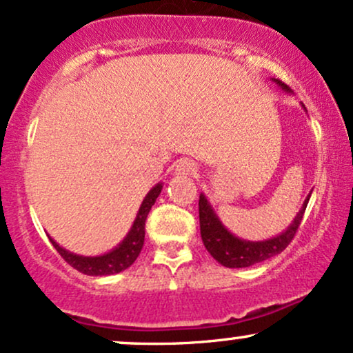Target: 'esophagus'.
Segmentation results:
<instances>
[{
  "mask_svg": "<svg viewBox=\"0 0 353 353\" xmlns=\"http://www.w3.org/2000/svg\"><path fill=\"white\" fill-rule=\"evenodd\" d=\"M176 171H177V174H181V176H195L199 169H197V164H195L192 159L185 158V159L179 161Z\"/></svg>",
  "mask_w": 353,
  "mask_h": 353,
  "instance_id": "obj_1",
  "label": "esophagus"
}]
</instances>
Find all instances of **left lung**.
Segmentation results:
<instances>
[{
	"label": "left lung",
	"instance_id": "obj_1",
	"mask_svg": "<svg viewBox=\"0 0 353 353\" xmlns=\"http://www.w3.org/2000/svg\"><path fill=\"white\" fill-rule=\"evenodd\" d=\"M276 83L284 88V90H290L288 85L279 82V80H276ZM309 197L311 195H307V199L303 203V209L296 215L291 227H288V230L281 233V235L265 241H245L236 239L235 235H232L223 227L217 215L214 214L210 203L207 202L205 195L201 194V197H199V222H201V235L203 245H205L207 252L220 265L227 266V268H246V266H252L254 263L268 260L274 254L281 253L294 239L296 232H298L299 225L303 222Z\"/></svg>",
	"mask_w": 353,
	"mask_h": 353
}]
</instances>
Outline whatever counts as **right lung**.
Returning <instances> with one entry per match:
<instances>
[{
  "mask_svg": "<svg viewBox=\"0 0 353 353\" xmlns=\"http://www.w3.org/2000/svg\"><path fill=\"white\" fill-rule=\"evenodd\" d=\"M161 189H163V185L158 184L148 192L141 207H139V212L136 215L130 233L123 240V243L112 250L110 253L101 254V256H79V254L63 250L52 239H49L50 243L54 245V248L57 250V253L61 254L63 260L69 263L72 268L80 271V273L88 276H108L120 273V271L130 268L136 258H138V254L141 253V248L144 245V225H146V217L150 214L151 207L154 205L158 195L161 194Z\"/></svg>",
  "mask_w": 353,
  "mask_h": 353,
  "instance_id": "right-lung-1",
  "label": "right lung"
}]
</instances>
